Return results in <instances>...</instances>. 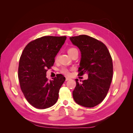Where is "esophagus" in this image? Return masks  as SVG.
I'll return each mask as SVG.
<instances>
[{"label": "esophagus", "mask_w": 133, "mask_h": 133, "mask_svg": "<svg viewBox=\"0 0 133 133\" xmlns=\"http://www.w3.org/2000/svg\"><path fill=\"white\" fill-rule=\"evenodd\" d=\"M70 78H69V77H66L65 80H66V81H68V80H70Z\"/></svg>", "instance_id": "1"}]
</instances>
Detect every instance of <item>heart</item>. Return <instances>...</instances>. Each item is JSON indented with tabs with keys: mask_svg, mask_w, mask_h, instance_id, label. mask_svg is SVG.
Instances as JSON below:
<instances>
[{
	"mask_svg": "<svg viewBox=\"0 0 133 133\" xmlns=\"http://www.w3.org/2000/svg\"><path fill=\"white\" fill-rule=\"evenodd\" d=\"M76 51H78V50L75 48H70L69 49H68V51H67L68 54H69L70 56V57H71V56L73 55ZM57 59H58V56H56L55 60H57ZM60 72H61L62 74H65L66 75H69V74H70L69 69H68V68H66V67L62 68V69H60Z\"/></svg>",
	"mask_w": 133,
	"mask_h": 133,
	"instance_id": "heart-1",
	"label": "heart"
}]
</instances>
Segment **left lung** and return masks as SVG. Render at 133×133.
I'll use <instances>...</instances> for the list:
<instances>
[{
	"label": "left lung",
	"mask_w": 133,
	"mask_h": 133,
	"mask_svg": "<svg viewBox=\"0 0 133 133\" xmlns=\"http://www.w3.org/2000/svg\"><path fill=\"white\" fill-rule=\"evenodd\" d=\"M70 39L81 51L78 75H88L81 83L75 79L74 100L84 107H94L104 99L110 88L113 74L111 57L105 44L94 38L80 35Z\"/></svg>",
	"instance_id": "obj_1"
}]
</instances>
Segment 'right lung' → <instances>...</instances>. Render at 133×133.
<instances>
[{
	"mask_svg": "<svg viewBox=\"0 0 133 133\" xmlns=\"http://www.w3.org/2000/svg\"><path fill=\"white\" fill-rule=\"evenodd\" d=\"M66 39L65 36H44L28 43L22 52L18 67L20 87L27 101L36 108H48L58 99L65 78L59 74L49 81L46 73L53 66Z\"/></svg>",
	"mask_w": 133,
	"mask_h": 133,
	"instance_id": "1",
	"label": "right lung"
}]
</instances>
